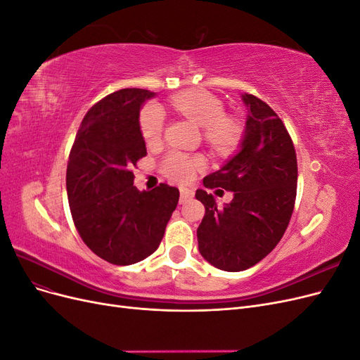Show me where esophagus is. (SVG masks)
<instances>
[{"label": "esophagus", "mask_w": 360, "mask_h": 360, "mask_svg": "<svg viewBox=\"0 0 360 360\" xmlns=\"http://www.w3.org/2000/svg\"><path fill=\"white\" fill-rule=\"evenodd\" d=\"M193 197V191L189 188H181L180 189V204H184Z\"/></svg>", "instance_id": "esophagus-1"}]
</instances>
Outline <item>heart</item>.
Here are the masks:
<instances>
[{
    "label": "heart",
    "mask_w": 360,
    "mask_h": 360,
    "mask_svg": "<svg viewBox=\"0 0 360 360\" xmlns=\"http://www.w3.org/2000/svg\"><path fill=\"white\" fill-rule=\"evenodd\" d=\"M172 105L193 123L204 127V138L213 150L226 153L240 144L243 127L236 118L224 115L225 108L219 97L205 90H191L174 96ZM163 111L156 103L147 105L141 112V134L147 144L159 141L163 130ZM202 167L204 160L201 158L189 156L181 151H171L162 162L163 172L177 181L191 180Z\"/></svg>",
    "instance_id": "heart-1"
}]
</instances>
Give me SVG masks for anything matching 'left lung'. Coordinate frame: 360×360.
<instances>
[{"label": "left lung", "instance_id": "left-lung-1", "mask_svg": "<svg viewBox=\"0 0 360 360\" xmlns=\"http://www.w3.org/2000/svg\"><path fill=\"white\" fill-rule=\"evenodd\" d=\"M248 115L237 153L205 176V188L233 192L219 207L212 193L198 189L205 207L197 230L205 261L225 271L255 266L270 254L291 219L297 186V159L292 141L271 108L252 94H242Z\"/></svg>", "mask_w": 360, "mask_h": 360}]
</instances>
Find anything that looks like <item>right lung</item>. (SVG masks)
I'll use <instances>...</instances> for the list:
<instances>
[{"mask_svg":"<svg viewBox=\"0 0 360 360\" xmlns=\"http://www.w3.org/2000/svg\"><path fill=\"white\" fill-rule=\"evenodd\" d=\"M156 93L118 90L84 117L69 156L66 188L84 243L117 266L135 264L159 248L180 192L160 183L134 186L132 167L147 156L139 111Z\"/></svg>","mask_w":360,"mask_h":360,"instance_id":"add662e5","label":"right lung"}]
</instances>
